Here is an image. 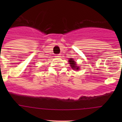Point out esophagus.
I'll return each mask as SVG.
<instances>
[{
  "label": "esophagus",
  "instance_id": "obj_1",
  "mask_svg": "<svg viewBox=\"0 0 122 122\" xmlns=\"http://www.w3.org/2000/svg\"><path fill=\"white\" fill-rule=\"evenodd\" d=\"M56 57H60V54H57V55H56Z\"/></svg>",
  "mask_w": 122,
  "mask_h": 122
}]
</instances>
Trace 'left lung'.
<instances>
[{
	"label": "left lung",
	"instance_id": "obj_1",
	"mask_svg": "<svg viewBox=\"0 0 122 122\" xmlns=\"http://www.w3.org/2000/svg\"><path fill=\"white\" fill-rule=\"evenodd\" d=\"M68 62H69V63H70V64L71 65V66L72 68H73L74 70H78L79 68L77 67V66H76V63H75V61H74V60H73L72 59H70V60H69Z\"/></svg>",
	"mask_w": 122,
	"mask_h": 122
}]
</instances>
